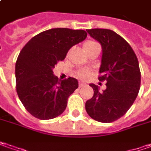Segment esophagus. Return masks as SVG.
I'll list each match as a JSON object with an SVG mask.
<instances>
[{"instance_id":"1","label":"esophagus","mask_w":151,"mask_h":151,"mask_svg":"<svg viewBox=\"0 0 151 151\" xmlns=\"http://www.w3.org/2000/svg\"><path fill=\"white\" fill-rule=\"evenodd\" d=\"M83 86H84V83H80L78 84V87H79V88H82V87H83Z\"/></svg>"}]
</instances>
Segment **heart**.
<instances>
[{
  "label": "heart",
  "mask_w": 151,
  "mask_h": 151,
  "mask_svg": "<svg viewBox=\"0 0 151 151\" xmlns=\"http://www.w3.org/2000/svg\"><path fill=\"white\" fill-rule=\"evenodd\" d=\"M96 44H99L97 42L95 41H87L86 42L83 43V49L84 51H87L89 48H91L92 47L95 46ZM78 77L79 78H82V79H86L88 78L89 76H90V71L88 70V69H83V70H80L78 73Z\"/></svg>",
  "instance_id": "1"
}]
</instances>
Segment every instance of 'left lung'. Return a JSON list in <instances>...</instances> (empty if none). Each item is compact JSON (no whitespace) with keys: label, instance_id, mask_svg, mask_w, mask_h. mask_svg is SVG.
I'll use <instances>...</instances> for the list:
<instances>
[{"label":"left lung","instance_id":"obj_1","mask_svg":"<svg viewBox=\"0 0 151 151\" xmlns=\"http://www.w3.org/2000/svg\"><path fill=\"white\" fill-rule=\"evenodd\" d=\"M88 33L102 46L99 80L106 81V89L99 91L91 83L93 96L86 102L88 114L94 120L111 123L126 114L140 88L141 74L134 50L121 36L109 29H88Z\"/></svg>","mask_w":151,"mask_h":151}]
</instances>
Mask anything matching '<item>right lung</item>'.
I'll return each mask as SVG.
<instances>
[{"label":"right lung","instance_id":"add662e5","mask_svg":"<svg viewBox=\"0 0 151 151\" xmlns=\"http://www.w3.org/2000/svg\"><path fill=\"white\" fill-rule=\"evenodd\" d=\"M87 37L83 30L53 28L36 35L16 62V88L25 109L35 118L47 120L65 110L68 99L78 87L76 78L60 80L52 68L68 50Z\"/></svg>","mask_w":151,"mask_h":151}]
</instances>
